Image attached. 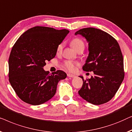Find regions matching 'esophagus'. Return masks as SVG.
I'll return each mask as SVG.
<instances>
[{"label":"esophagus","mask_w":132,"mask_h":132,"mask_svg":"<svg viewBox=\"0 0 132 132\" xmlns=\"http://www.w3.org/2000/svg\"><path fill=\"white\" fill-rule=\"evenodd\" d=\"M67 75H68V77H70V78H75V75H73V74H71V73H68L67 74Z\"/></svg>","instance_id":"obj_1"}]
</instances>
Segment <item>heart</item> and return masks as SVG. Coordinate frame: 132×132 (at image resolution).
<instances>
[{
  "instance_id": "1",
  "label": "heart",
  "mask_w": 132,
  "mask_h": 132,
  "mask_svg": "<svg viewBox=\"0 0 132 132\" xmlns=\"http://www.w3.org/2000/svg\"><path fill=\"white\" fill-rule=\"evenodd\" d=\"M70 45L77 52L81 50H84L85 44L84 41L80 38H74L70 42ZM63 48V44H60L57 46V53L60 54L62 52ZM78 63L73 62L71 60H66L64 62L63 66L67 70L69 71L73 72L75 70L76 66H78Z\"/></svg>"
}]
</instances>
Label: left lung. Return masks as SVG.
<instances>
[{
    "mask_svg": "<svg viewBox=\"0 0 132 132\" xmlns=\"http://www.w3.org/2000/svg\"><path fill=\"white\" fill-rule=\"evenodd\" d=\"M75 35H81L88 43V56L82 69L94 74L87 80L79 76L83 84L78 94L93 105L106 103L116 94L124 77L119 44L111 35L93 27L80 29Z\"/></svg>",
    "mask_w": 132,
    "mask_h": 132,
    "instance_id": "1",
    "label": "left lung"
}]
</instances>
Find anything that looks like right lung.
Listing matches in <instances>:
<instances>
[{
  "mask_svg": "<svg viewBox=\"0 0 132 132\" xmlns=\"http://www.w3.org/2000/svg\"><path fill=\"white\" fill-rule=\"evenodd\" d=\"M69 31L36 26L22 34L13 46L9 58V81L24 102L39 105L54 96L58 82L65 79L59 70L50 73L44 69L47 60L55 56L57 48Z\"/></svg>",
  "mask_w": 132,
  "mask_h": 132,
  "instance_id": "right-lung-1",
  "label": "right lung"
}]
</instances>
